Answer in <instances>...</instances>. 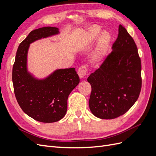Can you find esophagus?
Masks as SVG:
<instances>
[{"label":"esophagus","instance_id":"esophagus-1","mask_svg":"<svg viewBox=\"0 0 156 156\" xmlns=\"http://www.w3.org/2000/svg\"><path fill=\"white\" fill-rule=\"evenodd\" d=\"M78 75L80 78H84L87 75V67L85 65H83L80 66L77 71Z\"/></svg>","mask_w":156,"mask_h":156}]
</instances>
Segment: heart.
I'll return each instance as SVG.
<instances>
[{
	"label": "heart",
	"mask_w": 156,
	"mask_h": 156,
	"mask_svg": "<svg viewBox=\"0 0 156 156\" xmlns=\"http://www.w3.org/2000/svg\"><path fill=\"white\" fill-rule=\"evenodd\" d=\"M100 31V29L98 27H90L88 30L89 36L92 39H95L98 36L99 32ZM111 40V36L107 32H103L101 34L100 38L98 40L97 48L92 55V60L93 62H97L100 61L102 57V55L106 50L107 45L109 43Z\"/></svg>",
	"instance_id": "heart-1"
}]
</instances>
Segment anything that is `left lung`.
<instances>
[{"label": "left lung", "mask_w": 156, "mask_h": 156, "mask_svg": "<svg viewBox=\"0 0 156 156\" xmlns=\"http://www.w3.org/2000/svg\"><path fill=\"white\" fill-rule=\"evenodd\" d=\"M112 49L100 67L87 79L92 87L90 109L101 119L125 114L137 100L142 85L137 48L121 25Z\"/></svg>", "instance_id": "obj_1"}]
</instances>
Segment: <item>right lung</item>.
I'll return each mask as SVG.
<instances>
[{"label": "right lung", "mask_w": 156, "mask_h": 156, "mask_svg": "<svg viewBox=\"0 0 156 156\" xmlns=\"http://www.w3.org/2000/svg\"><path fill=\"white\" fill-rule=\"evenodd\" d=\"M56 27H45L31 31L18 47L12 69L16 100L25 113L38 122L51 123L61 120L68 108V98L79 83L74 68L55 70L44 79H37L27 70L30 44L58 34Z\"/></svg>", "instance_id": "add662e5"}]
</instances>
